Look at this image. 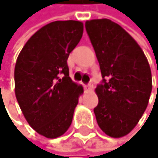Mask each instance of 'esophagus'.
Instances as JSON below:
<instances>
[{
    "label": "esophagus",
    "mask_w": 158,
    "mask_h": 158,
    "mask_svg": "<svg viewBox=\"0 0 158 158\" xmlns=\"http://www.w3.org/2000/svg\"><path fill=\"white\" fill-rule=\"evenodd\" d=\"M92 87H93V85H92L91 83L87 84V85H85V89H86V90H90Z\"/></svg>",
    "instance_id": "34e87169"
}]
</instances>
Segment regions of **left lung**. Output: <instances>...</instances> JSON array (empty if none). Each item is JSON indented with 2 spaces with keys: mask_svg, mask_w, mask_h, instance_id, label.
<instances>
[{
  "mask_svg": "<svg viewBox=\"0 0 158 158\" xmlns=\"http://www.w3.org/2000/svg\"><path fill=\"white\" fill-rule=\"evenodd\" d=\"M85 26L102 74L96 88L99 102L94 113L106 135L119 138L135 128L148 105L150 66L140 46L117 23L94 19Z\"/></svg>",
  "mask_w": 158,
  "mask_h": 158,
  "instance_id": "left-lung-1",
  "label": "left lung"
}]
</instances>
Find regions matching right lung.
Masks as SVG:
<instances>
[{
	"label": "right lung",
	"instance_id": "obj_1",
	"mask_svg": "<svg viewBox=\"0 0 158 158\" xmlns=\"http://www.w3.org/2000/svg\"><path fill=\"white\" fill-rule=\"evenodd\" d=\"M83 31L80 21L51 22L26 42L17 58V101L30 127L47 138H57L67 131L84 91L72 81L67 65Z\"/></svg>",
	"mask_w": 158,
	"mask_h": 158
}]
</instances>
